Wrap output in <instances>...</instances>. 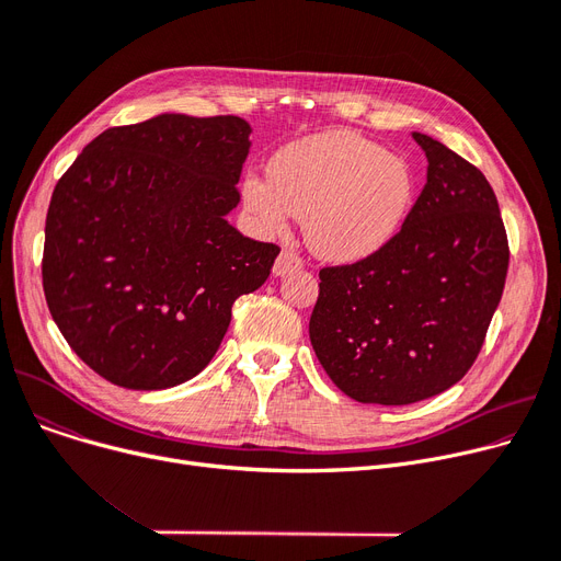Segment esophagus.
I'll use <instances>...</instances> for the list:
<instances>
[{"label": "esophagus", "mask_w": 561, "mask_h": 561, "mask_svg": "<svg viewBox=\"0 0 561 561\" xmlns=\"http://www.w3.org/2000/svg\"><path fill=\"white\" fill-rule=\"evenodd\" d=\"M302 268V259L293 252V250H284L279 256H277V261H275V268H273V273L277 275V277H284V275H288V273H296V271H300Z\"/></svg>", "instance_id": "1"}]
</instances>
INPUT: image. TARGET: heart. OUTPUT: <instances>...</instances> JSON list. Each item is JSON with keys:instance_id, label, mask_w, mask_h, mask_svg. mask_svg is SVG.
<instances>
[{"instance_id": "b5f03b06", "label": "heart", "mask_w": 561, "mask_h": 561, "mask_svg": "<svg viewBox=\"0 0 561 561\" xmlns=\"http://www.w3.org/2000/svg\"><path fill=\"white\" fill-rule=\"evenodd\" d=\"M243 199L265 233H284L293 216H305V239L318 256L362 261L402 229L414 172L355 131H325L286 145L271 176L248 172Z\"/></svg>"}]
</instances>
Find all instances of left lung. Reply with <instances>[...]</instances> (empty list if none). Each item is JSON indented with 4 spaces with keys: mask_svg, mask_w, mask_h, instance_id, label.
<instances>
[{
    "mask_svg": "<svg viewBox=\"0 0 561 561\" xmlns=\"http://www.w3.org/2000/svg\"><path fill=\"white\" fill-rule=\"evenodd\" d=\"M427 184L396 239L318 273L309 339L352 400L411 404L444 393L476 364L503 298L510 243L486 176L414 131Z\"/></svg>",
    "mask_w": 561,
    "mask_h": 561,
    "instance_id": "left-lung-1",
    "label": "left lung"
}]
</instances>
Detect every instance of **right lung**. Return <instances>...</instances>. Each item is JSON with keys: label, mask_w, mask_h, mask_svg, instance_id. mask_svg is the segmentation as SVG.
Returning <instances> with one entry per match:
<instances>
[{"label": "right lung", "mask_w": 561, "mask_h": 561, "mask_svg": "<svg viewBox=\"0 0 561 561\" xmlns=\"http://www.w3.org/2000/svg\"><path fill=\"white\" fill-rule=\"evenodd\" d=\"M243 117L163 113L111 127L58 180L43 288L77 357L115 387L159 391L206 368L231 305L279 254L227 222L250 152Z\"/></svg>", "instance_id": "obj_1"}]
</instances>
